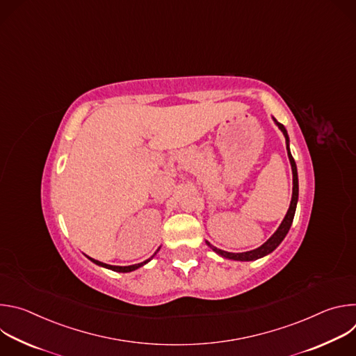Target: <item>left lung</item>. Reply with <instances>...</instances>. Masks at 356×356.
<instances>
[{
	"instance_id": "left-lung-1",
	"label": "left lung",
	"mask_w": 356,
	"mask_h": 356,
	"mask_svg": "<svg viewBox=\"0 0 356 356\" xmlns=\"http://www.w3.org/2000/svg\"><path fill=\"white\" fill-rule=\"evenodd\" d=\"M275 124L279 127V129L283 132L284 138H286V149H287V156H289V161H290V165H291V172H293V194H291V201H290V206H289V210H287V214L284 216L282 224L279 225V228L275 231V234L264 243L261 245L259 248L257 249H252V250H248V252H241V253H232V252H225L222 249H218L216 246H213L210 242L206 241V243L217 253V255L225 258V259H231V261H241V262H249V261H257L259 258H264L266 255H269V253H272L280 243L284 239V236L287 235L290 227H291V222H293V218H294V214H296V207H297V201H298V176H297V166H296V162L291 156V152H290V139H289V135H287V131L286 128L276 121V118H273Z\"/></svg>"
}]
</instances>
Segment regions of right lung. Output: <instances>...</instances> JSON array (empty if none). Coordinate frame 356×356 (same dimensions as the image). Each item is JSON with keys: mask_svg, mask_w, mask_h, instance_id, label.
<instances>
[{"mask_svg": "<svg viewBox=\"0 0 356 356\" xmlns=\"http://www.w3.org/2000/svg\"><path fill=\"white\" fill-rule=\"evenodd\" d=\"M161 249V248H159ZM158 249V250H159ZM158 250L154 253V257L158 253ZM154 257H150L149 259H146L145 262H140V264H136V265H131V266H113V265H107V264H103V262H99V261H95V259H92V258H88L92 264H95V265H98V266H103V268H107V269H111V270H114V272H121V273H128V272H132V270H136V269H139L140 266H143V265H146L152 258Z\"/></svg>", "mask_w": 356, "mask_h": 356, "instance_id": "1", "label": "right lung"}]
</instances>
